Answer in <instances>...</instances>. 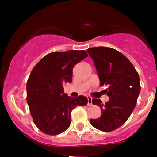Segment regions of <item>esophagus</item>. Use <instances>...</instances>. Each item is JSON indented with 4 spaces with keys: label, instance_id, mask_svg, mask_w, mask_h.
<instances>
[{
    "label": "esophagus",
    "instance_id": "esophagus-1",
    "mask_svg": "<svg viewBox=\"0 0 157 157\" xmlns=\"http://www.w3.org/2000/svg\"><path fill=\"white\" fill-rule=\"evenodd\" d=\"M87 100H88V102H87V105H90L92 104V100H93V99H92L90 96H87Z\"/></svg>",
    "mask_w": 157,
    "mask_h": 157
}]
</instances>
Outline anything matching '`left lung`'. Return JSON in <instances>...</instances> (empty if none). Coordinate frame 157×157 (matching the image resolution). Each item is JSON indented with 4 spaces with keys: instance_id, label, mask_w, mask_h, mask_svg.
I'll return each mask as SVG.
<instances>
[{
    "instance_id": "8db88e82",
    "label": "left lung",
    "mask_w": 157,
    "mask_h": 157,
    "mask_svg": "<svg viewBox=\"0 0 157 157\" xmlns=\"http://www.w3.org/2000/svg\"><path fill=\"white\" fill-rule=\"evenodd\" d=\"M94 61L100 80V86H108L105 90L109 100L102 104L99 99L92 103L100 107L102 115L90 122L99 131H115L125 123L136 106L140 92V78L133 64L123 54L108 47L87 49Z\"/></svg>"
}]
</instances>
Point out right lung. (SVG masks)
I'll return each instance as SVG.
<instances>
[{"mask_svg": "<svg viewBox=\"0 0 157 157\" xmlns=\"http://www.w3.org/2000/svg\"><path fill=\"white\" fill-rule=\"evenodd\" d=\"M88 56L84 50L55 52L42 58L31 71L26 83V101L36 127L49 135L69 128L71 112L87 104V98H74L63 86L72 81L74 66Z\"/></svg>", "mask_w": 157, "mask_h": 157, "instance_id": "obj_1", "label": "right lung"}]
</instances>
